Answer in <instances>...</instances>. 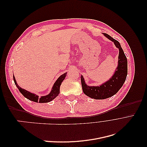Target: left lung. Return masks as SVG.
I'll return each mask as SVG.
<instances>
[{"label": "left lung", "mask_w": 147, "mask_h": 147, "mask_svg": "<svg viewBox=\"0 0 147 147\" xmlns=\"http://www.w3.org/2000/svg\"><path fill=\"white\" fill-rule=\"evenodd\" d=\"M104 35L112 41L119 49L118 64L113 76L99 86L87 85L83 76L81 75L82 86L84 94L95 99H105L115 95L123 85L127 74V61L120 43L107 34L104 33Z\"/></svg>", "instance_id": "8db88e82"}]
</instances>
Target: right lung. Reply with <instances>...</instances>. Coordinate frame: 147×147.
Segmentation results:
<instances>
[{"label": "right lung", "mask_w": 147, "mask_h": 147, "mask_svg": "<svg viewBox=\"0 0 147 147\" xmlns=\"http://www.w3.org/2000/svg\"><path fill=\"white\" fill-rule=\"evenodd\" d=\"M66 75H67V73L65 72L64 74L61 75V76L57 78L56 82L54 83V84H53L52 90L51 92L49 93V94L47 96H42L40 97H39L36 94H33V93H31L29 91L24 90V89H22L18 84H17L14 75H13V80H14L15 85L18 88L20 92L26 97V98H27L30 100H32L35 102H38V103H47V102H49L53 100V99H55L57 96H58V94L60 92V86L62 82H63L64 80L65 77H66Z\"/></svg>", "instance_id": "add662e5"}]
</instances>
